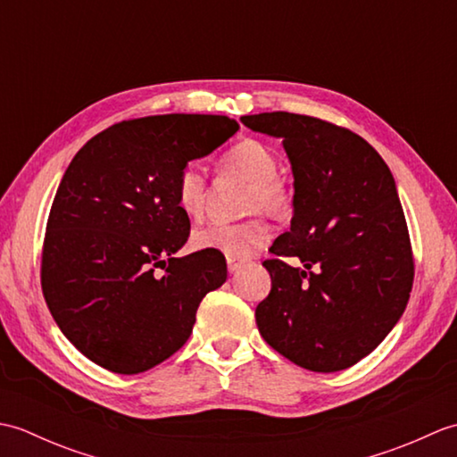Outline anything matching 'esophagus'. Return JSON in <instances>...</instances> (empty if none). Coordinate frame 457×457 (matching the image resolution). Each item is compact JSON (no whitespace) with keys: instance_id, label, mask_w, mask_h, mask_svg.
Instances as JSON below:
<instances>
[{"instance_id":"esophagus-1","label":"esophagus","mask_w":457,"mask_h":457,"mask_svg":"<svg viewBox=\"0 0 457 457\" xmlns=\"http://www.w3.org/2000/svg\"><path fill=\"white\" fill-rule=\"evenodd\" d=\"M239 269H241V263H239V261L228 259V270H229V273H237Z\"/></svg>"}]
</instances>
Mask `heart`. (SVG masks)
<instances>
[{"label": "heart", "mask_w": 457, "mask_h": 457, "mask_svg": "<svg viewBox=\"0 0 457 457\" xmlns=\"http://www.w3.org/2000/svg\"><path fill=\"white\" fill-rule=\"evenodd\" d=\"M220 172L249 182L244 210L247 213L263 212L280 220L293 208V198L280 180L278 161L265 143L244 139L221 154ZM208 182L196 167H184L177 180L179 208L190 218H198L206 208ZM270 239V229L261 218L241 223L210 221L192 231V245L200 251H213L228 259H247L263 249Z\"/></svg>", "instance_id": "heart-1"}]
</instances>
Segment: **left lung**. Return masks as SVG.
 Segmentation results:
<instances>
[{"label": "left lung", "instance_id": "1", "mask_svg": "<svg viewBox=\"0 0 457 457\" xmlns=\"http://www.w3.org/2000/svg\"><path fill=\"white\" fill-rule=\"evenodd\" d=\"M241 123L283 139L295 177L290 229L263 263L270 293L255 310L259 332L300 367L342 371L383 342L411 296L414 261L393 174L363 137L324 120L270 112Z\"/></svg>", "mask_w": 457, "mask_h": 457}]
</instances>
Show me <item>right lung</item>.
<instances>
[{
	"label": "right lung",
	"instance_id": "obj_1",
	"mask_svg": "<svg viewBox=\"0 0 457 457\" xmlns=\"http://www.w3.org/2000/svg\"><path fill=\"white\" fill-rule=\"evenodd\" d=\"M237 129L226 115H151L104 129L68 164L41 285L61 332L96 365L135 375L162 363L187 344L202 298L226 283L221 253L174 257L190 236L177 180Z\"/></svg>",
	"mask_w": 457,
	"mask_h": 457
}]
</instances>
